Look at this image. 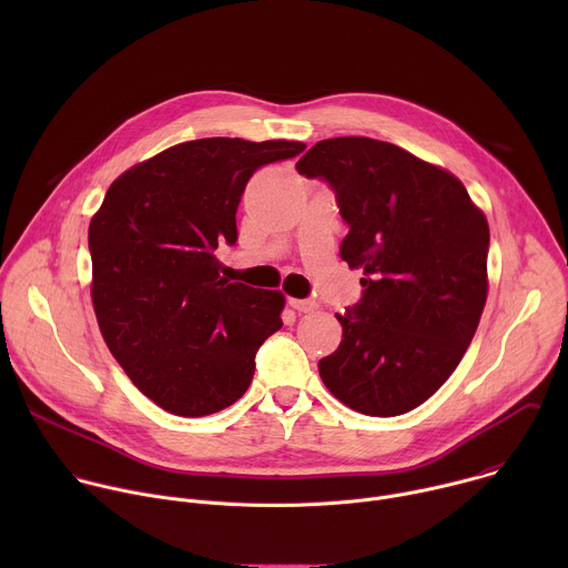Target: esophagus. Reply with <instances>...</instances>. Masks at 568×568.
Returning a JSON list of instances; mask_svg holds the SVG:
<instances>
[{"label": "esophagus", "mask_w": 568, "mask_h": 568, "mask_svg": "<svg viewBox=\"0 0 568 568\" xmlns=\"http://www.w3.org/2000/svg\"><path fill=\"white\" fill-rule=\"evenodd\" d=\"M290 305L296 312H312V310H316V301H312V298H290Z\"/></svg>", "instance_id": "1"}]
</instances>
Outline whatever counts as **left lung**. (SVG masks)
<instances>
[{"label": "left lung", "mask_w": 568, "mask_h": 568, "mask_svg": "<svg viewBox=\"0 0 568 568\" xmlns=\"http://www.w3.org/2000/svg\"><path fill=\"white\" fill-rule=\"evenodd\" d=\"M323 180L348 224L342 261L362 298L337 314L344 339L318 362L328 390L377 418L429 399L463 359L488 296L490 229L465 186L393 143L337 136L296 164Z\"/></svg>", "instance_id": "1"}]
</instances>
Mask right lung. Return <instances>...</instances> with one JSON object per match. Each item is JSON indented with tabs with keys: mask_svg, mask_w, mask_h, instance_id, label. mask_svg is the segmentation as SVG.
Here are the masks:
<instances>
[{
	"mask_svg": "<svg viewBox=\"0 0 568 568\" xmlns=\"http://www.w3.org/2000/svg\"><path fill=\"white\" fill-rule=\"evenodd\" d=\"M305 150L298 141L211 136L125 171L90 222L92 301L103 339L161 409L200 418L242 397L285 296L229 283L215 250L237 242L252 175Z\"/></svg>",
	"mask_w": 568,
	"mask_h": 568,
	"instance_id": "right-lung-1",
	"label": "right lung"
}]
</instances>
